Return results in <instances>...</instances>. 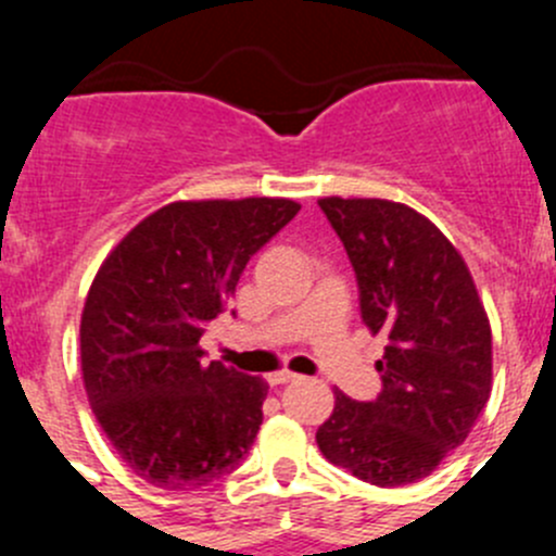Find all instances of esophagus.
<instances>
[{"label":"esophagus","mask_w":556,"mask_h":556,"mask_svg":"<svg viewBox=\"0 0 556 556\" xmlns=\"http://www.w3.org/2000/svg\"><path fill=\"white\" fill-rule=\"evenodd\" d=\"M295 380H299V375H293V371H274V375H268V386H285V382Z\"/></svg>","instance_id":"esophagus-1"}]
</instances>
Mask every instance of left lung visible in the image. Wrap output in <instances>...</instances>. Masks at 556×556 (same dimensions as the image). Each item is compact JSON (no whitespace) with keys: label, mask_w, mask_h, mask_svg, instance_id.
<instances>
[{"label":"left lung","mask_w":556,"mask_h":556,"mask_svg":"<svg viewBox=\"0 0 556 556\" xmlns=\"http://www.w3.org/2000/svg\"><path fill=\"white\" fill-rule=\"evenodd\" d=\"M350 257L361 320L388 344L382 391H337L317 429L331 465L375 486L427 478L465 443L492 393V328L456 247L424 214L380 198H323Z\"/></svg>","instance_id":"left-lung-1"}]
</instances>
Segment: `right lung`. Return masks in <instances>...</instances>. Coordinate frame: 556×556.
Wrapping results in <instances>:
<instances>
[{
  "instance_id": "obj_1",
  "label": "right lung",
  "mask_w": 556,
  "mask_h": 556,
  "mask_svg": "<svg viewBox=\"0 0 556 556\" xmlns=\"http://www.w3.org/2000/svg\"><path fill=\"white\" fill-rule=\"evenodd\" d=\"M299 208L288 198L168 203L97 271L80 315L86 396L118 456L152 486H208L250 454L266 380L206 364L201 337L250 257Z\"/></svg>"
}]
</instances>
